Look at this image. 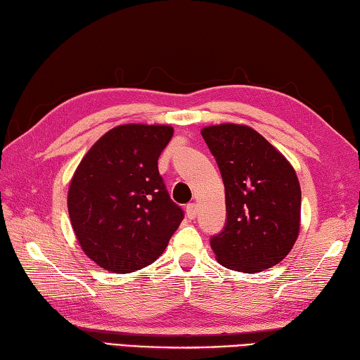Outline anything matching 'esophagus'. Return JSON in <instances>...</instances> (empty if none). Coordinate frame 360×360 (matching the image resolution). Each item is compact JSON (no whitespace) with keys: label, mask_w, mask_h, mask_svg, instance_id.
I'll return each mask as SVG.
<instances>
[{"label":"esophagus","mask_w":360,"mask_h":360,"mask_svg":"<svg viewBox=\"0 0 360 360\" xmlns=\"http://www.w3.org/2000/svg\"><path fill=\"white\" fill-rule=\"evenodd\" d=\"M186 215H188V218H190V219L196 218L198 217V204H194V202L188 204L186 205Z\"/></svg>","instance_id":"34e87169"}]
</instances>
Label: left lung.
Returning a JSON list of instances; mask_svg holds the SVG:
<instances>
[{
	"label": "left lung",
	"mask_w": 360,
	"mask_h": 360,
	"mask_svg": "<svg viewBox=\"0 0 360 360\" xmlns=\"http://www.w3.org/2000/svg\"><path fill=\"white\" fill-rule=\"evenodd\" d=\"M223 176L228 221L210 240L217 261L243 274L264 272L292 250L300 231L302 193L285 155L247 124L200 131Z\"/></svg>",
	"instance_id": "left-lung-1"
}]
</instances>
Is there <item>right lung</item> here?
I'll list each match as a JSON object with an SVG mask.
<instances>
[{
  "instance_id": "add662e5",
  "label": "right lung",
  "mask_w": 360,
  "mask_h": 360,
  "mask_svg": "<svg viewBox=\"0 0 360 360\" xmlns=\"http://www.w3.org/2000/svg\"><path fill=\"white\" fill-rule=\"evenodd\" d=\"M172 134L169 124L115 126L75 169L69 218L82 251L101 269L131 274L150 266L184 219L158 170Z\"/></svg>"
}]
</instances>
